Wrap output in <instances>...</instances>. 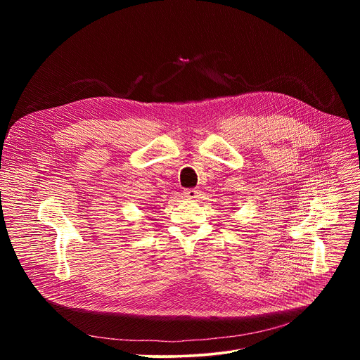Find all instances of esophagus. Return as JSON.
<instances>
[{"mask_svg": "<svg viewBox=\"0 0 360 360\" xmlns=\"http://www.w3.org/2000/svg\"><path fill=\"white\" fill-rule=\"evenodd\" d=\"M198 193H199V191H198L196 188H189V189H185V195H186V198L195 199V198H198Z\"/></svg>", "mask_w": 360, "mask_h": 360, "instance_id": "1", "label": "esophagus"}]
</instances>
